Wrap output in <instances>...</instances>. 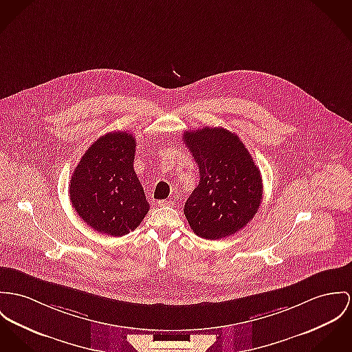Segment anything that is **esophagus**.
<instances>
[{
    "label": "esophagus",
    "instance_id": "obj_1",
    "mask_svg": "<svg viewBox=\"0 0 352 352\" xmlns=\"http://www.w3.org/2000/svg\"><path fill=\"white\" fill-rule=\"evenodd\" d=\"M171 205H173L171 201H166V199L158 201V206H171Z\"/></svg>",
    "mask_w": 352,
    "mask_h": 352
}]
</instances>
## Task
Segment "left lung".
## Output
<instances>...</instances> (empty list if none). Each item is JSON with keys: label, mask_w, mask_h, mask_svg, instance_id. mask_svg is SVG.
Instances as JSON below:
<instances>
[{"label": "left lung", "mask_w": 352, "mask_h": 352, "mask_svg": "<svg viewBox=\"0 0 352 352\" xmlns=\"http://www.w3.org/2000/svg\"><path fill=\"white\" fill-rule=\"evenodd\" d=\"M184 142L199 167V184L184 209L190 228L206 240L237 233L263 199L258 167L243 140L222 127L186 131Z\"/></svg>", "instance_id": "1"}]
</instances>
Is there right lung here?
Here are the masks:
<instances>
[{"mask_svg": "<svg viewBox=\"0 0 352 352\" xmlns=\"http://www.w3.org/2000/svg\"><path fill=\"white\" fill-rule=\"evenodd\" d=\"M135 147V138L130 133L100 136L72 174V206L88 226L102 234L122 237L130 233L150 209L134 171Z\"/></svg>", "mask_w": 352, "mask_h": 352, "instance_id": "add662e5", "label": "right lung"}]
</instances>
